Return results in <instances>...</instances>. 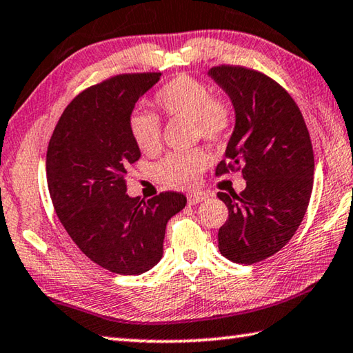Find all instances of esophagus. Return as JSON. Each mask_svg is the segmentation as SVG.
<instances>
[{"label": "esophagus", "mask_w": 353, "mask_h": 353, "mask_svg": "<svg viewBox=\"0 0 353 353\" xmlns=\"http://www.w3.org/2000/svg\"><path fill=\"white\" fill-rule=\"evenodd\" d=\"M206 199H208V195L205 192H194V194H189L188 195L189 205H199L200 201L206 200Z\"/></svg>", "instance_id": "34e87169"}]
</instances>
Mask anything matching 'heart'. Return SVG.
<instances>
[{
  "label": "heart",
  "instance_id": "obj_1",
  "mask_svg": "<svg viewBox=\"0 0 353 353\" xmlns=\"http://www.w3.org/2000/svg\"><path fill=\"white\" fill-rule=\"evenodd\" d=\"M153 105L172 119H190L195 136L205 141H225L232 132V105L223 97L212 96L205 82L188 74H180L161 86L153 94ZM128 128L139 150L154 153L161 147V123L154 114L134 111L130 116ZM208 164L209 154L195 148L167 154L154 173L164 186L189 189L196 186Z\"/></svg>",
  "mask_w": 353,
  "mask_h": 353
}]
</instances>
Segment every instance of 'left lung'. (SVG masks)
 Here are the masks:
<instances>
[{
    "label": "left lung",
    "instance_id": "obj_1",
    "mask_svg": "<svg viewBox=\"0 0 353 353\" xmlns=\"http://www.w3.org/2000/svg\"><path fill=\"white\" fill-rule=\"evenodd\" d=\"M208 74L236 111L215 175L242 170L246 180L240 194H217L230 211L219 250L231 262L252 265L281 251L304 219L314 172L310 134L293 97L263 72L220 65Z\"/></svg>",
    "mask_w": 353,
    "mask_h": 353
}]
</instances>
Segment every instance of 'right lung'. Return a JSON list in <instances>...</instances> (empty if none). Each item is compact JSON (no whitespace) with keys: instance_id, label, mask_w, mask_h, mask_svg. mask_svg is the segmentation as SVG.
Masks as SVG:
<instances>
[{"instance_id":"1","label":"right lung","mask_w":353,"mask_h":353,"mask_svg":"<svg viewBox=\"0 0 353 353\" xmlns=\"http://www.w3.org/2000/svg\"><path fill=\"white\" fill-rule=\"evenodd\" d=\"M161 72L119 74L80 92L65 108L46 153L49 195L72 242L99 267L138 276L163 257L165 225L186 206L181 192L150 200L127 192L141 152L128 121Z\"/></svg>"}]
</instances>
